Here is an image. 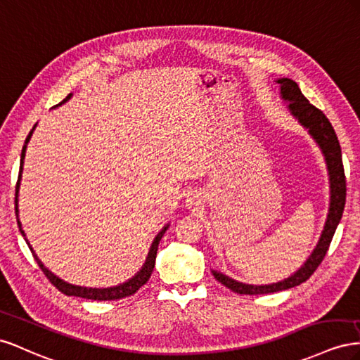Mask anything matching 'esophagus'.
I'll list each match as a JSON object with an SVG mask.
<instances>
[{"mask_svg":"<svg viewBox=\"0 0 360 360\" xmlns=\"http://www.w3.org/2000/svg\"><path fill=\"white\" fill-rule=\"evenodd\" d=\"M194 202H196V199H194V196H190V198L187 199V205H188V207H191V205H194Z\"/></svg>","mask_w":360,"mask_h":360,"instance_id":"34e87169","label":"esophagus"}]
</instances>
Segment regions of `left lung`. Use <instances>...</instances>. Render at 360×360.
I'll use <instances>...</instances> for the list:
<instances>
[{
    "instance_id": "left-lung-1",
    "label": "left lung",
    "mask_w": 360,
    "mask_h": 360,
    "mask_svg": "<svg viewBox=\"0 0 360 360\" xmlns=\"http://www.w3.org/2000/svg\"><path fill=\"white\" fill-rule=\"evenodd\" d=\"M281 84V96L283 101L290 102L288 110L291 115L299 120L300 125L307 129V132L312 136L320 146L328 170V181H330V207H328L327 220L324 224V229L321 232V237L318 240L316 248L311 253L306 262L291 274L286 279L270 283V285H249L238 281H233L232 277L226 276L220 271L212 270L215 279L223 283L226 288L237 294H249V295H258V294H269L277 292L283 290L294 288V286L306 282L321 264L324 256L328 250V245L332 243L335 231L342 219V212L345 207V196H347V184H345V173L342 166V153L340 141H338L336 132L328 122L324 112L314 107L309 101H307L302 90L297 86L295 81L290 78H279L276 81Z\"/></svg>"
}]
</instances>
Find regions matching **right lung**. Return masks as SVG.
<instances>
[{
  "label": "right lung",
  "instance_id": "1",
  "mask_svg": "<svg viewBox=\"0 0 360 360\" xmlns=\"http://www.w3.org/2000/svg\"><path fill=\"white\" fill-rule=\"evenodd\" d=\"M70 96H72V94H69L63 101L60 102L58 105L65 104L66 101H69V99H70ZM58 105H56V107H58ZM34 128H36V125L33 127V129L30 131V134L27 136V139H25V145H24V148H22V153H20L19 176H18L16 193H15V212H16V217H18V212H19V210H18V193H19L20 176H22V167H24V158H25L27 143L30 141V139H32V134H33ZM18 226H19V231H20V233H22V237H25V233H24V231H22V226H20L19 219H18ZM167 228H169V224L164 226V228L158 232L157 237L153 238L152 245H150V250H149V253H148L146 262L143 264L141 270H140L136 276H132L128 282H125V283H120V285H117V286H110V288H87V286H78V285H72V283L65 282L63 279H60V277H57L54 273H51V271L46 269V266L42 264V261H40V259L37 258V255L34 253V250H33L32 245H30V243H28L27 240H25V241H27V244H28L30 250H32V253H33V256H34L36 262L39 264L40 269H42L44 274L48 277L49 282L53 283L58 291H61V292L66 294V295L83 297V299H90V300H119V299H123V297H128V295L136 294V292L141 288V286L145 285V283L149 281V277H150V274H152V271H153V266H155V258H157L158 244H160V241H161V238H162V235L166 233Z\"/></svg>",
  "mask_w": 360,
  "mask_h": 360
}]
</instances>
